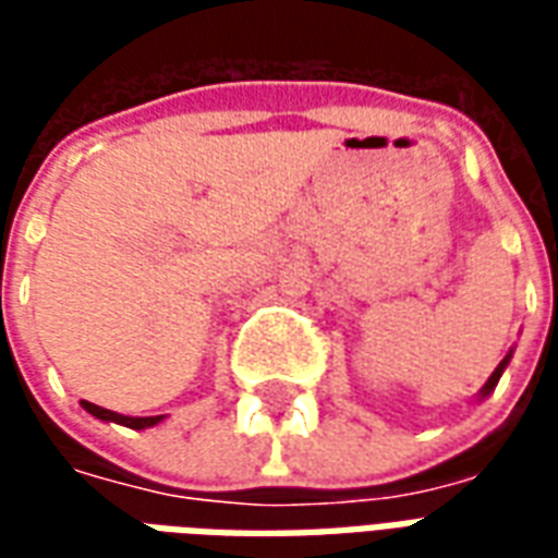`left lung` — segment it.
Instances as JSON below:
<instances>
[{
	"label": "left lung",
	"instance_id": "8db88e82",
	"mask_svg": "<svg viewBox=\"0 0 558 558\" xmlns=\"http://www.w3.org/2000/svg\"><path fill=\"white\" fill-rule=\"evenodd\" d=\"M511 355H514V350H511V352H508V355H505L502 362H499V367H496V371H493V374H490V379H487V383H484V388H481V395H478L481 400H484V398H490V395H493V388H496V383H499V376L505 374V367H508V362H511Z\"/></svg>",
	"mask_w": 558,
	"mask_h": 558
}]
</instances>
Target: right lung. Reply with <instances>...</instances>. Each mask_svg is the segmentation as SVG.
Masks as SVG:
<instances>
[{
  "label": "right lung",
  "instance_id": "obj_1",
  "mask_svg": "<svg viewBox=\"0 0 558 558\" xmlns=\"http://www.w3.org/2000/svg\"><path fill=\"white\" fill-rule=\"evenodd\" d=\"M80 403H83V410L89 412V415H95V418L116 421V424H122V427H131V430H146V427H155V424H160V421H163V415H148V418H131V415H119V412H113V410H104V407H95V403H89V400H80Z\"/></svg>",
  "mask_w": 558,
  "mask_h": 558
}]
</instances>
